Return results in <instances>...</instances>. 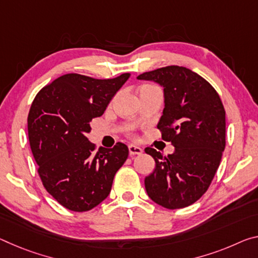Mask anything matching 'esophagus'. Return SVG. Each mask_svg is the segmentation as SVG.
<instances>
[{"label": "esophagus", "mask_w": 258, "mask_h": 258, "mask_svg": "<svg viewBox=\"0 0 258 258\" xmlns=\"http://www.w3.org/2000/svg\"><path fill=\"white\" fill-rule=\"evenodd\" d=\"M128 151H130V155H141L144 150L136 145H131L128 146Z\"/></svg>", "instance_id": "1"}]
</instances>
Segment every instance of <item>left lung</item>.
<instances>
[{"label":"left lung","instance_id":"8db88e82","mask_svg":"<svg viewBox=\"0 0 258 258\" xmlns=\"http://www.w3.org/2000/svg\"><path fill=\"white\" fill-rule=\"evenodd\" d=\"M138 79L163 87L164 109L157 128L174 147L167 156L145 149L156 163L145 179L147 194L166 209H181L206 193L220 164L226 131L224 105L216 89L187 68L171 65Z\"/></svg>","mask_w":258,"mask_h":258}]
</instances>
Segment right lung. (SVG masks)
Wrapping results in <instances>:
<instances>
[{"instance_id":"right-lung-1","label":"right lung","mask_w":258,"mask_h":258,"mask_svg":"<svg viewBox=\"0 0 258 258\" xmlns=\"http://www.w3.org/2000/svg\"><path fill=\"white\" fill-rule=\"evenodd\" d=\"M69 73L36 94L27 118L28 141L47 191L69 210L88 211L104 201L114 174L128 157L127 146L95 151L86 134L130 78Z\"/></svg>"}]
</instances>
